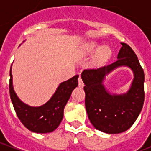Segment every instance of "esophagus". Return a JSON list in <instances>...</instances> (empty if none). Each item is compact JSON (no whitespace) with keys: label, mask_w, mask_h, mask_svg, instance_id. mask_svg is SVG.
Returning a JSON list of instances; mask_svg holds the SVG:
<instances>
[{"label":"esophagus","mask_w":151,"mask_h":151,"mask_svg":"<svg viewBox=\"0 0 151 151\" xmlns=\"http://www.w3.org/2000/svg\"><path fill=\"white\" fill-rule=\"evenodd\" d=\"M78 86L80 87H83V86H84V83H83V81H82L81 76L78 78Z\"/></svg>","instance_id":"obj_1"}]
</instances>
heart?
Segmentation results:
<instances>
[{
    "mask_svg": "<svg viewBox=\"0 0 151 151\" xmlns=\"http://www.w3.org/2000/svg\"><path fill=\"white\" fill-rule=\"evenodd\" d=\"M98 48V44L95 42H87L83 45L82 52L84 54H92ZM111 55V51L108 47H102L98 50L95 56V63L96 65H102L106 62Z\"/></svg>",
    "mask_w": 151,
    "mask_h": 151,
    "instance_id": "1",
    "label": "heart"
}]
</instances>
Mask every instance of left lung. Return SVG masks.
<instances>
[{
    "label": "left lung",
    "mask_w": 151,
    "mask_h": 151,
    "mask_svg": "<svg viewBox=\"0 0 151 151\" xmlns=\"http://www.w3.org/2000/svg\"><path fill=\"white\" fill-rule=\"evenodd\" d=\"M121 45L115 62L82 73L89 120L96 129L110 134L123 133L133 125L142 109L145 99L143 69L131 47L124 43ZM123 65L129 67L134 73L131 88L124 95H110L102 81L106 74Z\"/></svg>",
    "instance_id": "left-lung-1"
}]
</instances>
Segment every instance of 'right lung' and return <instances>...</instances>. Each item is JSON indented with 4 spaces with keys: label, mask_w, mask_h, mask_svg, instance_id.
I'll use <instances>...</instances> for the list:
<instances>
[{
    "label": "right lung",
    "mask_w": 151,
    "mask_h": 151,
    "mask_svg": "<svg viewBox=\"0 0 151 151\" xmlns=\"http://www.w3.org/2000/svg\"><path fill=\"white\" fill-rule=\"evenodd\" d=\"M9 75L10 99L15 112L23 125L34 133H47L54 131L62 120L64 108L73 90L78 86V75L60 83L49 101L37 108L25 104L18 98L13 88L11 69Z\"/></svg>",
    "instance_id": "1"
}]
</instances>
